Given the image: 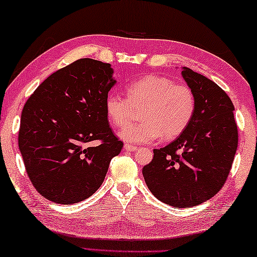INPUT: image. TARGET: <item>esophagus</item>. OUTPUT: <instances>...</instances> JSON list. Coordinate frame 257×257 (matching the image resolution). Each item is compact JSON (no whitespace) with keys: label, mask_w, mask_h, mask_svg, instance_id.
Listing matches in <instances>:
<instances>
[{"label":"esophagus","mask_w":257,"mask_h":257,"mask_svg":"<svg viewBox=\"0 0 257 257\" xmlns=\"http://www.w3.org/2000/svg\"><path fill=\"white\" fill-rule=\"evenodd\" d=\"M124 149L126 151H136V150H138V147L132 146V145H128V144H125L124 145Z\"/></svg>","instance_id":"obj_1"}]
</instances>
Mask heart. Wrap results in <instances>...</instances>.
Here are the masks:
<instances>
[{
	"instance_id": "heart-1",
	"label": "heart",
	"mask_w": 257,
	"mask_h": 257,
	"mask_svg": "<svg viewBox=\"0 0 257 257\" xmlns=\"http://www.w3.org/2000/svg\"><path fill=\"white\" fill-rule=\"evenodd\" d=\"M127 98L109 94L104 102L109 120L125 127L134 118L136 109H141L140 124L123 130L119 137L133 144L151 142L159 137L171 140L188 127L196 110V98L187 85L172 79L148 75L126 86Z\"/></svg>"
}]
</instances>
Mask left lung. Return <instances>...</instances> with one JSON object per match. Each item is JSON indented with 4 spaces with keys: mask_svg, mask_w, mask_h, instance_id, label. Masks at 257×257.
<instances>
[{
    "mask_svg": "<svg viewBox=\"0 0 257 257\" xmlns=\"http://www.w3.org/2000/svg\"><path fill=\"white\" fill-rule=\"evenodd\" d=\"M196 98L192 120L180 137L142 168L151 193L163 203L187 208L211 199L223 187L238 147L233 103L211 79L183 67Z\"/></svg>",
    "mask_w": 257,
    "mask_h": 257,
    "instance_id": "obj_1",
    "label": "left lung"
}]
</instances>
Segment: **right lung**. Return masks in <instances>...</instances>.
Returning <instances> with one entry per match:
<instances>
[{"instance_id": "add662e5", "label": "right lung", "mask_w": 257, "mask_h": 257, "mask_svg": "<svg viewBox=\"0 0 257 257\" xmlns=\"http://www.w3.org/2000/svg\"><path fill=\"white\" fill-rule=\"evenodd\" d=\"M112 74L110 64L78 59L50 75L25 103L18 145L44 198L62 205L89 198L123 148L104 108L116 84ZM93 141L99 144L91 145Z\"/></svg>"}]
</instances>
